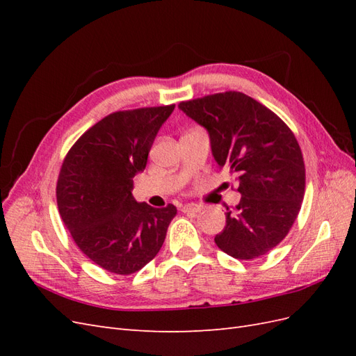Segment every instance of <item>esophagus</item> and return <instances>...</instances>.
I'll list each match as a JSON object with an SVG mask.
<instances>
[{
  "label": "esophagus",
  "mask_w": 356,
  "mask_h": 356,
  "mask_svg": "<svg viewBox=\"0 0 356 356\" xmlns=\"http://www.w3.org/2000/svg\"><path fill=\"white\" fill-rule=\"evenodd\" d=\"M181 211L184 212V213H197V212L202 211V207H200V204H197V203H187V204H184V207L181 208Z\"/></svg>",
  "instance_id": "34e87169"
}]
</instances>
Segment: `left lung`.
Segmentation results:
<instances>
[{
	"label": "left lung",
	"instance_id": "1",
	"mask_svg": "<svg viewBox=\"0 0 356 356\" xmlns=\"http://www.w3.org/2000/svg\"><path fill=\"white\" fill-rule=\"evenodd\" d=\"M178 108L207 129L215 161L239 182L241 202L225 212L215 243L238 260L267 254L293 227L305 196V161L294 134L241 92L208 95Z\"/></svg>",
	"mask_w": 356,
	"mask_h": 356
}]
</instances>
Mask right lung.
<instances>
[{"instance_id": "obj_1", "label": "right lung", "mask_w": 356, "mask_h": 356, "mask_svg": "<svg viewBox=\"0 0 356 356\" xmlns=\"http://www.w3.org/2000/svg\"><path fill=\"white\" fill-rule=\"evenodd\" d=\"M175 105L117 111L75 143L56 186L60 218L90 260L117 275H132L153 260L165 242L174 204L153 208L132 196L154 138Z\"/></svg>"}]
</instances>
